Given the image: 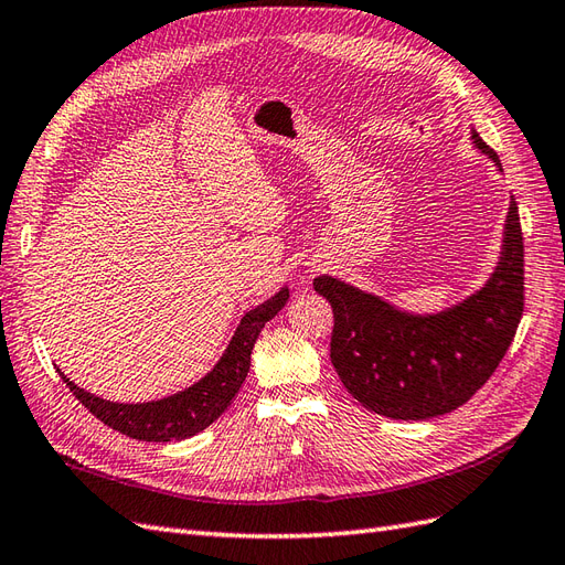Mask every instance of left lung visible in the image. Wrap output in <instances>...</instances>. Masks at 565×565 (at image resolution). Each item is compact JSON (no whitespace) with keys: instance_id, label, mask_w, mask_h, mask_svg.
<instances>
[{"instance_id":"8db88e82","label":"left lung","mask_w":565,"mask_h":565,"mask_svg":"<svg viewBox=\"0 0 565 565\" xmlns=\"http://www.w3.org/2000/svg\"><path fill=\"white\" fill-rule=\"evenodd\" d=\"M471 143L501 170L475 127ZM524 250L515 200H510L503 245L479 291L438 312H409L387 298L337 277H318L315 291L330 300L334 330L330 359L353 399L402 422L450 414L487 383L513 344L524 306Z\"/></svg>"}]
</instances>
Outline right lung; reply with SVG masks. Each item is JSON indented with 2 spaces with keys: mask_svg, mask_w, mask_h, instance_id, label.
<instances>
[{
  "mask_svg": "<svg viewBox=\"0 0 565 565\" xmlns=\"http://www.w3.org/2000/svg\"><path fill=\"white\" fill-rule=\"evenodd\" d=\"M288 300V288L274 294L265 303L247 310L238 324V330L231 337V342L223 351L218 363L194 385L175 392V395L151 402L122 404L90 395L84 387L74 385L72 380L62 375L72 395L82 402L105 426L120 430L122 436L147 440V443H168L185 440L196 433L212 426L216 418L228 409L233 397L238 395L243 380L250 371V353L262 332L274 315H277Z\"/></svg>",
  "mask_w": 565,
  "mask_h": 565,
  "instance_id": "1",
  "label": "right lung"
}]
</instances>
